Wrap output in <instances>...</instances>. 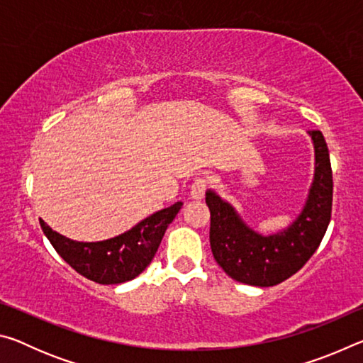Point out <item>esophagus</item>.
<instances>
[{
    "mask_svg": "<svg viewBox=\"0 0 363 363\" xmlns=\"http://www.w3.org/2000/svg\"><path fill=\"white\" fill-rule=\"evenodd\" d=\"M205 192H206V179L199 177V179H195L192 182V186H190V196H192L194 200H201L203 199Z\"/></svg>",
    "mask_w": 363,
    "mask_h": 363,
    "instance_id": "esophagus-1",
    "label": "esophagus"
}]
</instances>
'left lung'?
Segmentation results:
<instances>
[{"label":"left lung","instance_id":"8db88e82","mask_svg":"<svg viewBox=\"0 0 363 363\" xmlns=\"http://www.w3.org/2000/svg\"><path fill=\"white\" fill-rule=\"evenodd\" d=\"M307 134L315 152L314 179L303 210L285 229L264 235L251 229L229 201L214 190H206L213 256L224 272L240 284L279 285L309 261L327 232L333 201L330 153L320 131Z\"/></svg>","mask_w":363,"mask_h":363}]
</instances>
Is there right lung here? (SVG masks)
<instances>
[{
	"label": "right lung",
	"mask_w": 363,
	"mask_h": 363,
	"mask_svg": "<svg viewBox=\"0 0 363 363\" xmlns=\"http://www.w3.org/2000/svg\"><path fill=\"white\" fill-rule=\"evenodd\" d=\"M181 206V201H176L150 214L121 235L102 242L70 240L54 232L43 219L40 224L54 250L78 274L96 284L116 285L138 277L149 266Z\"/></svg>",
	"instance_id": "1"
}]
</instances>
